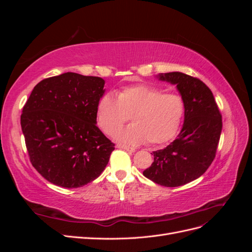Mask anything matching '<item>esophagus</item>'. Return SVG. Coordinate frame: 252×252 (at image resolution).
<instances>
[{
	"instance_id": "esophagus-1",
	"label": "esophagus",
	"mask_w": 252,
	"mask_h": 252,
	"mask_svg": "<svg viewBox=\"0 0 252 252\" xmlns=\"http://www.w3.org/2000/svg\"><path fill=\"white\" fill-rule=\"evenodd\" d=\"M117 148H120V149H124L126 151H129V152H134L135 149L132 148V147H129L127 146V145H122V144H118L117 145Z\"/></svg>"
}]
</instances>
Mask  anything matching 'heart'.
Wrapping results in <instances>:
<instances>
[{
  "instance_id": "b5f03b06",
  "label": "heart",
  "mask_w": 252,
  "mask_h": 252,
  "mask_svg": "<svg viewBox=\"0 0 252 252\" xmlns=\"http://www.w3.org/2000/svg\"><path fill=\"white\" fill-rule=\"evenodd\" d=\"M163 93L161 88L140 84L124 87L117 97L105 94L96 105V123L111 135L131 115L133 125L114 134L118 141L130 145L168 142L179 130L185 105L181 95Z\"/></svg>"
}]
</instances>
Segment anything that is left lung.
<instances>
[{
  "instance_id": "left-lung-1",
  "label": "left lung",
  "mask_w": 252,
  "mask_h": 252,
  "mask_svg": "<svg viewBox=\"0 0 252 252\" xmlns=\"http://www.w3.org/2000/svg\"><path fill=\"white\" fill-rule=\"evenodd\" d=\"M158 81L177 86L185 105L184 123L172 143L154 151V163L143 174L165 187L185 185L200 178L216 157L222 132V116L211 90L179 71L158 73Z\"/></svg>"
}]
</instances>
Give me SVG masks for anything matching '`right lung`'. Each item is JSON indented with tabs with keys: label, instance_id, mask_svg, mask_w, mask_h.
Returning <instances> with one entry per match:
<instances>
[{
	"label": "right lung",
	"instance_id": "obj_1",
	"mask_svg": "<svg viewBox=\"0 0 252 252\" xmlns=\"http://www.w3.org/2000/svg\"><path fill=\"white\" fill-rule=\"evenodd\" d=\"M105 81L65 72L37 83L23 107L22 131L30 162L57 186L78 188L100 175L114 144L96 126Z\"/></svg>",
	"mask_w": 252,
	"mask_h": 252
}]
</instances>
